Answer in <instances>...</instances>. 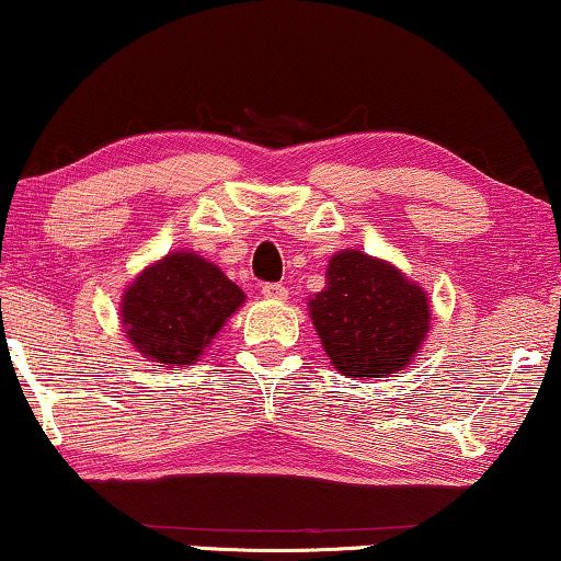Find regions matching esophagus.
Listing matches in <instances>:
<instances>
[{"label": "esophagus", "instance_id": "obj_1", "mask_svg": "<svg viewBox=\"0 0 561 561\" xmlns=\"http://www.w3.org/2000/svg\"><path fill=\"white\" fill-rule=\"evenodd\" d=\"M262 295H264V299H272V302H284L289 291L284 284L272 282V284H262Z\"/></svg>", "mask_w": 561, "mask_h": 561}]
</instances>
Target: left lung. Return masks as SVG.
Segmentation results:
<instances>
[{
    "instance_id": "obj_1",
    "label": "left lung",
    "mask_w": 561,
    "mask_h": 561,
    "mask_svg": "<svg viewBox=\"0 0 561 561\" xmlns=\"http://www.w3.org/2000/svg\"><path fill=\"white\" fill-rule=\"evenodd\" d=\"M307 307L330 363L360 380L411 365L431 330V299L421 284L357 249L330 256L324 289Z\"/></svg>"
}]
</instances>
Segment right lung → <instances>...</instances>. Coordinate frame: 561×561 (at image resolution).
I'll use <instances>...</instances> for the list:
<instances>
[{"instance_id":"right-lung-1","label":"right lung","mask_w":561,"mask_h":561,"mask_svg":"<svg viewBox=\"0 0 561 561\" xmlns=\"http://www.w3.org/2000/svg\"><path fill=\"white\" fill-rule=\"evenodd\" d=\"M244 299L214 262L179 249L148 264L125 287L121 324L150 363L186 367L204 355Z\"/></svg>"}]
</instances>
